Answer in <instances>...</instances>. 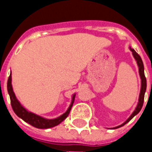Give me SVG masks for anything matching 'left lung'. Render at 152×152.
Instances as JSON below:
<instances>
[{
  "mask_svg": "<svg viewBox=\"0 0 152 152\" xmlns=\"http://www.w3.org/2000/svg\"><path fill=\"white\" fill-rule=\"evenodd\" d=\"M130 50L133 52V55L134 56L135 60L137 61L138 66H139V72H140V78H141V90H140V98H139V103H138L137 107L135 108L134 112L132 113V115L128 118V120L126 121L125 123H124L123 124H121L120 126H118L116 127L117 128H120L122 126L125 125L127 123H129L130 120L136 115L140 113V111L141 110V108L143 107V103H144V98H145V91H146V79H145V73H144V65H143V61L141 60V57L140 56V55L138 54L137 52L134 49H131Z\"/></svg>",
  "mask_w": 152,
  "mask_h": 152,
  "instance_id": "8db88e82",
  "label": "left lung"
}]
</instances>
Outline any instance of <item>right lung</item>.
Returning a JSON list of instances; mask_svg holds the SVG:
<instances>
[{"label": "right lung", "instance_id": "add662e5", "mask_svg": "<svg viewBox=\"0 0 152 152\" xmlns=\"http://www.w3.org/2000/svg\"><path fill=\"white\" fill-rule=\"evenodd\" d=\"M7 91H8L9 96H10V100H11V105L12 110L14 111V113L17 114V116H18L23 121H25L26 123L29 124L30 125L34 126L37 129H49L52 128L55 126L58 125L59 124H61L63 120L65 119L68 116V114L70 113V110L73 107V102H74V96H73V102L72 104L70 105V107H68L67 111L64 114H62L59 118H55V119H45L41 117H39L35 114L32 113L28 112L23 107L20 105V103L17 100V98L15 96L14 92L12 91V77L11 74L9 76L8 80H7Z\"/></svg>", "mask_w": 152, "mask_h": 152}]
</instances>
